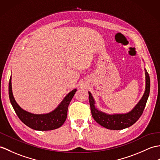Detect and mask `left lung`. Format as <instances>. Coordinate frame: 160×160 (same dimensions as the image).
<instances>
[{
	"mask_svg": "<svg viewBox=\"0 0 160 160\" xmlns=\"http://www.w3.org/2000/svg\"><path fill=\"white\" fill-rule=\"evenodd\" d=\"M145 71V91L142 98L133 108L125 114H110L99 110L95 107V101L92 95L88 91L89 103H90L92 117L100 125L108 129L119 130L130 127L139 119L145 108L147 99L150 92V78Z\"/></svg>",
	"mask_w": 160,
	"mask_h": 160,
	"instance_id": "obj_1",
	"label": "left lung"
}]
</instances>
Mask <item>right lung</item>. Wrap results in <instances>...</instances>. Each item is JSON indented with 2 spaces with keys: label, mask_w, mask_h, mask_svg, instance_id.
<instances>
[{
  "label": "right lung",
  "mask_w": 160,
  "mask_h": 160,
  "mask_svg": "<svg viewBox=\"0 0 160 160\" xmlns=\"http://www.w3.org/2000/svg\"><path fill=\"white\" fill-rule=\"evenodd\" d=\"M77 89L70 91L52 112L46 114H33L24 110L18 104L12 92V76L9 82V96L11 103L22 122L31 129L39 131H48L60 128L64 123L68 114V106Z\"/></svg>",
  "instance_id": "obj_1"
}]
</instances>
